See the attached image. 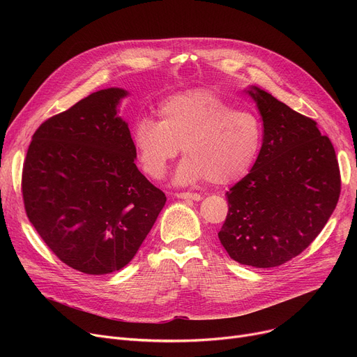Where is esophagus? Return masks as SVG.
<instances>
[{"label":"esophagus","instance_id":"obj_1","mask_svg":"<svg viewBox=\"0 0 357 357\" xmlns=\"http://www.w3.org/2000/svg\"><path fill=\"white\" fill-rule=\"evenodd\" d=\"M176 198H181V199H194V201H199L202 197L197 192H176L175 194Z\"/></svg>","mask_w":357,"mask_h":357}]
</instances>
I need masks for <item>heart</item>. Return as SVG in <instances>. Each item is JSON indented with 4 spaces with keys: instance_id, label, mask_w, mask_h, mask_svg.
<instances>
[{
    "instance_id": "heart-1",
    "label": "heart",
    "mask_w": 357,
    "mask_h": 357,
    "mask_svg": "<svg viewBox=\"0 0 357 357\" xmlns=\"http://www.w3.org/2000/svg\"><path fill=\"white\" fill-rule=\"evenodd\" d=\"M159 121L139 117L133 124V142L143 172L162 179L179 153L175 181L192 183L207 179L217 186L245 178L256 163L264 128L248 111H237L208 88H195L165 98L158 107Z\"/></svg>"
}]
</instances>
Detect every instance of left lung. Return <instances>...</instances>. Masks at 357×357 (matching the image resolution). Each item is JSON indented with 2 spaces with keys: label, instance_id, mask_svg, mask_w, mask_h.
Segmentation results:
<instances>
[{
  "label": "left lung",
  "instance_id": "1",
  "mask_svg": "<svg viewBox=\"0 0 357 357\" xmlns=\"http://www.w3.org/2000/svg\"><path fill=\"white\" fill-rule=\"evenodd\" d=\"M248 92L264 120V144L252 171L226 194L218 238L238 264L275 268L324 229L340 197V169L312 119L257 86Z\"/></svg>",
  "mask_w": 357,
  "mask_h": 357
}]
</instances>
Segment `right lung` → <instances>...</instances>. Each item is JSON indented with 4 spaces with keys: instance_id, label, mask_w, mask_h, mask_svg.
I'll list each match as a JSON object with an SVG mask.
<instances>
[{
    "instance_id": "add662e5",
    "label": "right lung",
    "mask_w": 357,
    "mask_h": 357,
    "mask_svg": "<svg viewBox=\"0 0 357 357\" xmlns=\"http://www.w3.org/2000/svg\"><path fill=\"white\" fill-rule=\"evenodd\" d=\"M126 96L101 89L47 119L23 165L33 227L63 264L88 275L123 269L166 202L135 163L128 126L117 114Z\"/></svg>"
}]
</instances>
